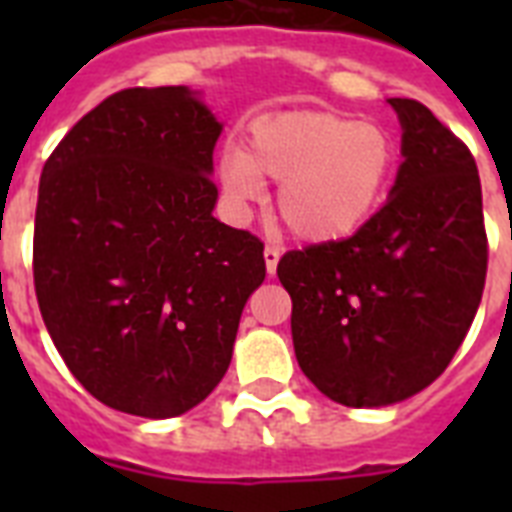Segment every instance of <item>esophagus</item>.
Returning a JSON list of instances; mask_svg holds the SVG:
<instances>
[{"instance_id":"34e87169","label":"esophagus","mask_w":512,"mask_h":512,"mask_svg":"<svg viewBox=\"0 0 512 512\" xmlns=\"http://www.w3.org/2000/svg\"><path fill=\"white\" fill-rule=\"evenodd\" d=\"M263 257H265V271H268V276H273V273H276V265H279L281 252L276 247H265Z\"/></svg>"}]
</instances>
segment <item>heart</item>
Masks as SVG:
<instances>
[{"instance_id":"obj_1","label":"heart","mask_w":512,"mask_h":512,"mask_svg":"<svg viewBox=\"0 0 512 512\" xmlns=\"http://www.w3.org/2000/svg\"><path fill=\"white\" fill-rule=\"evenodd\" d=\"M396 146L382 127L335 111H281L252 124L244 151L220 156V185L247 212L263 180L279 183V215L292 236L332 244L361 231L388 193Z\"/></svg>"}]
</instances>
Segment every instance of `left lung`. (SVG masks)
Returning <instances> with one entry per match:
<instances>
[{"label": "left lung", "mask_w": 512, "mask_h": 512, "mask_svg": "<svg viewBox=\"0 0 512 512\" xmlns=\"http://www.w3.org/2000/svg\"><path fill=\"white\" fill-rule=\"evenodd\" d=\"M401 156L361 231L292 249L279 281L305 377L342 406H388L444 372L484 295L481 180L468 146L417 100L390 98Z\"/></svg>", "instance_id": "8db88e82"}]
</instances>
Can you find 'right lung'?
<instances>
[{
	"label": "right lung",
	"instance_id": "1",
	"mask_svg": "<svg viewBox=\"0 0 512 512\" xmlns=\"http://www.w3.org/2000/svg\"><path fill=\"white\" fill-rule=\"evenodd\" d=\"M220 132L188 87H130L44 164L39 311L71 374L111 409L164 420L201 404L265 279L263 241L212 215Z\"/></svg>",
	"mask_w": 512,
	"mask_h": 512
}]
</instances>
